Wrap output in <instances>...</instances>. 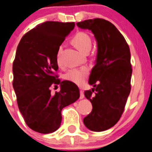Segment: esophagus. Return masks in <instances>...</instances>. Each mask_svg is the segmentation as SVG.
<instances>
[{
    "label": "esophagus",
    "mask_w": 152,
    "mask_h": 152,
    "mask_svg": "<svg viewBox=\"0 0 152 152\" xmlns=\"http://www.w3.org/2000/svg\"><path fill=\"white\" fill-rule=\"evenodd\" d=\"M84 98V94H83V90H80V99H82Z\"/></svg>",
    "instance_id": "obj_1"
}]
</instances>
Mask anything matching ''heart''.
Instances as JSON below:
<instances>
[{
  "instance_id": "b5f03b06",
  "label": "heart",
  "mask_w": 152,
  "mask_h": 152,
  "mask_svg": "<svg viewBox=\"0 0 152 152\" xmlns=\"http://www.w3.org/2000/svg\"><path fill=\"white\" fill-rule=\"evenodd\" d=\"M72 41L75 47L83 53L87 51H90L91 49L92 39L90 36L85 32L77 33L74 36ZM61 50H62V47H59L58 53H57V63L58 64H60L59 55H60ZM87 75H88V69L86 68H81V69H71L65 74L64 77L66 80L80 85L83 83Z\"/></svg>"
}]
</instances>
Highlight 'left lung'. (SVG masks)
<instances>
[{
  "label": "left lung",
  "instance_id": "obj_1",
  "mask_svg": "<svg viewBox=\"0 0 152 152\" xmlns=\"http://www.w3.org/2000/svg\"><path fill=\"white\" fill-rule=\"evenodd\" d=\"M77 26L91 31L97 42L96 64L89 77V84L94 88L84 92L93 109L83 118V124L92 131H105L119 121L130 95V48L123 35L108 21L87 19L77 22Z\"/></svg>",
  "mask_w": 152,
  "mask_h": 152
}]
</instances>
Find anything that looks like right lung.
<instances>
[{
    "mask_svg": "<svg viewBox=\"0 0 152 152\" xmlns=\"http://www.w3.org/2000/svg\"><path fill=\"white\" fill-rule=\"evenodd\" d=\"M75 22H45L26 33L17 47L12 64V87L26 124L40 133H53L60 126L62 108L80 97L77 86L56 79L57 53ZM61 84L53 95L50 87Z\"/></svg>",
    "mask_w": 152,
    "mask_h": 152,
    "instance_id": "1",
    "label": "right lung"
}]
</instances>
